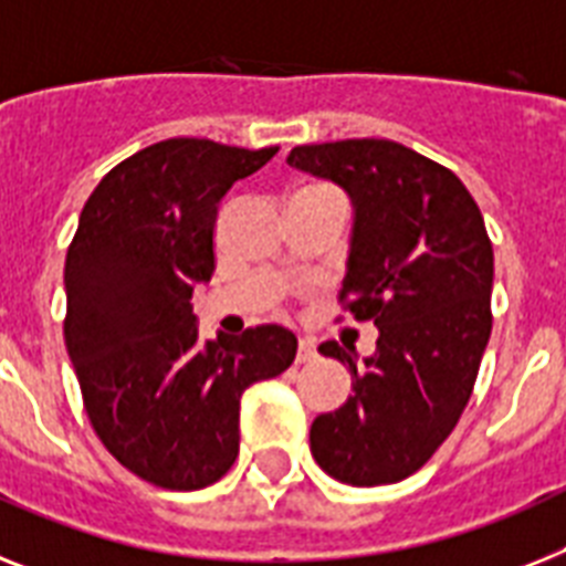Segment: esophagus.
Masks as SVG:
<instances>
[{
  "label": "esophagus",
  "mask_w": 566,
  "mask_h": 566,
  "mask_svg": "<svg viewBox=\"0 0 566 566\" xmlns=\"http://www.w3.org/2000/svg\"><path fill=\"white\" fill-rule=\"evenodd\" d=\"M317 358V347L312 338H301L297 344V364H312Z\"/></svg>",
  "instance_id": "esophagus-1"
}]
</instances>
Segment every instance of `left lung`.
<instances>
[{"label":"left lung","instance_id":"left-lung-1","mask_svg":"<svg viewBox=\"0 0 566 566\" xmlns=\"http://www.w3.org/2000/svg\"><path fill=\"white\" fill-rule=\"evenodd\" d=\"M286 161L349 196L340 303L378 329L361 364L335 340L317 347L347 364L353 396L312 422V457L340 483H399L454 431L492 335L483 213L448 167L387 138L306 144Z\"/></svg>","mask_w":566,"mask_h":566}]
</instances>
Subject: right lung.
Wrapping results in <instances>:
<instances>
[{
    "instance_id": "1",
    "label": "right lung",
    "mask_w": 566,
    "mask_h": 566,
    "mask_svg": "<svg viewBox=\"0 0 566 566\" xmlns=\"http://www.w3.org/2000/svg\"><path fill=\"white\" fill-rule=\"evenodd\" d=\"M277 147L167 138L106 172L65 254V349L88 422L115 460L172 492L217 483L240 451L245 387L286 370L277 324L199 340L193 286L213 274V226L233 181Z\"/></svg>"
}]
</instances>
